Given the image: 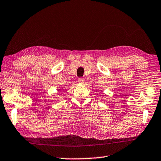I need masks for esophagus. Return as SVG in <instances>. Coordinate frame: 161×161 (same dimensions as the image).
<instances>
[{"label":"esophagus","mask_w":161,"mask_h":161,"mask_svg":"<svg viewBox=\"0 0 161 161\" xmlns=\"http://www.w3.org/2000/svg\"><path fill=\"white\" fill-rule=\"evenodd\" d=\"M78 82L79 83H83L84 82H85V80H84V78H78Z\"/></svg>","instance_id":"1"}]
</instances>
